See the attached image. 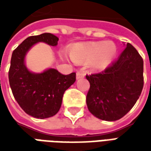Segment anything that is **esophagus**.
Returning a JSON list of instances; mask_svg holds the SVG:
<instances>
[{
	"mask_svg": "<svg viewBox=\"0 0 151 151\" xmlns=\"http://www.w3.org/2000/svg\"><path fill=\"white\" fill-rule=\"evenodd\" d=\"M84 76H85V74L82 71H78L77 72V79L82 78H84Z\"/></svg>",
	"mask_w": 151,
	"mask_h": 151,
	"instance_id": "1",
	"label": "esophagus"
}]
</instances>
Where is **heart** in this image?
Masks as SVG:
<instances>
[{
	"label": "heart",
	"mask_w": 151,
	"mask_h": 151,
	"mask_svg": "<svg viewBox=\"0 0 151 151\" xmlns=\"http://www.w3.org/2000/svg\"><path fill=\"white\" fill-rule=\"evenodd\" d=\"M116 52V47L112 42H89L73 47L70 57L76 63L93 61L95 67L103 68L111 61Z\"/></svg>",
	"instance_id": "heart-1"
}]
</instances>
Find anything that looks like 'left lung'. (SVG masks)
Masks as SVG:
<instances>
[{
    "label": "left lung",
    "instance_id": "8db88e82",
    "mask_svg": "<svg viewBox=\"0 0 151 151\" xmlns=\"http://www.w3.org/2000/svg\"><path fill=\"white\" fill-rule=\"evenodd\" d=\"M86 78L90 82L86 104L91 113L103 120H120L132 109L142 91V57L128 43L118 59L104 70Z\"/></svg>",
    "mask_w": 151,
    "mask_h": 151
}]
</instances>
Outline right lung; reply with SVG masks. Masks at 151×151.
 <instances>
[{"label":"right lung","instance_id":"1","mask_svg":"<svg viewBox=\"0 0 151 151\" xmlns=\"http://www.w3.org/2000/svg\"><path fill=\"white\" fill-rule=\"evenodd\" d=\"M59 39L50 33L27 38L13 52L9 70V82L14 97L22 109L31 116L44 119L59 111L63 95L76 81V73L64 75L49 69L42 73L28 71L24 57L28 50L38 42L56 46Z\"/></svg>","mask_w":151,"mask_h":151}]
</instances>
